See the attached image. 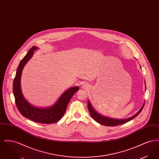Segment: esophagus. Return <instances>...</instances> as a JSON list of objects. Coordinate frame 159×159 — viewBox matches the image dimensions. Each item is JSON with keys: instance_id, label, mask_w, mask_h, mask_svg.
Here are the masks:
<instances>
[{"instance_id": "1", "label": "esophagus", "mask_w": 159, "mask_h": 159, "mask_svg": "<svg viewBox=\"0 0 159 159\" xmlns=\"http://www.w3.org/2000/svg\"><path fill=\"white\" fill-rule=\"evenodd\" d=\"M83 87L84 88H88V86H86V84H83Z\"/></svg>"}]
</instances>
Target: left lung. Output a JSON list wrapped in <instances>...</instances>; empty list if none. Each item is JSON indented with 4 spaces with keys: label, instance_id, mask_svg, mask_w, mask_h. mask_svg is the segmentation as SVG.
<instances>
[{
    "label": "left lung",
    "instance_id": "left-lung-1",
    "mask_svg": "<svg viewBox=\"0 0 159 159\" xmlns=\"http://www.w3.org/2000/svg\"><path fill=\"white\" fill-rule=\"evenodd\" d=\"M144 106V103L143 107H141V108L138 111V113L136 114H135L134 116H132L131 117L126 119H120H120H111V118H108V117H106L100 115L96 111H95V110L93 108L92 106H91L89 101H88V110H89V111L91 114V116L92 117V118L97 122H98L100 124H102L104 126H118V125H122L123 123H127L130 120H132L133 119L136 117V116L141 112L142 110L143 109Z\"/></svg>",
    "mask_w": 159,
    "mask_h": 159
}]
</instances>
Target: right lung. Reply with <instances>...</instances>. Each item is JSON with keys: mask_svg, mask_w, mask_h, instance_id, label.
Instances as JSON below:
<instances>
[{"mask_svg": "<svg viewBox=\"0 0 159 159\" xmlns=\"http://www.w3.org/2000/svg\"><path fill=\"white\" fill-rule=\"evenodd\" d=\"M37 49V47L33 46L23 58V60L21 61L16 70V75L14 80L13 93L16 107L24 117L38 123L51 124L55 123L61 119L66 111L69 101L79 89L77 86L68 89L61 96L57 102L52 107L49 108H36L31 106L27 101H26L23 97L21 89L22 70L25 64L32 57L34 51Z\"/></svg>", "mask_w": 159, "mask_h": 159, "instance_id": "right-lung-1", "label": "right lung"}]
</instances>
